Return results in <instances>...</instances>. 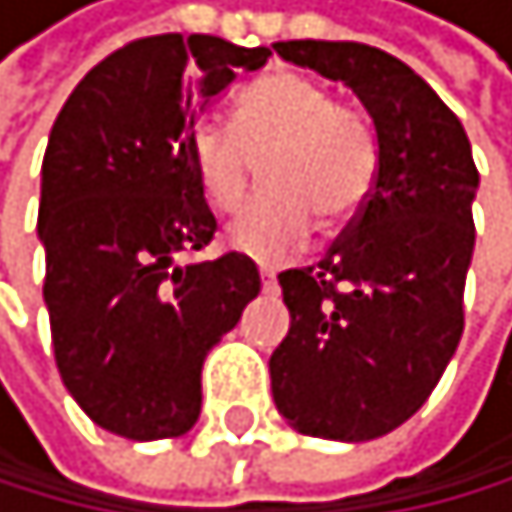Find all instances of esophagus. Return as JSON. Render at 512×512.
<instances>
[{"instance_id": "esophagus-1", "label": "esophagus", "mask_w": 512, "mask_h": 512, "mask_svg": "<svg viewBox=\"0 0 512 512\" xmlns=\"http://www.w3.org/2000/svg\"><path fill=\"white\" fill-rule=\"evenodd\" d=\"M262 291H275V278L269 272H262Z\"/></svg>"}]
</instances>
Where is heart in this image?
<instances>
[{
  "label": "heart",
  "mask_w": 512,
  "mask_h": 512,
  "mask_svg": "<svg viewBox=\"0 0 512 512\" xmlns=\"http://www.w3.org/2000/svg\"><path fill=\"white\" fill-rule=\"evenodd\" d=\"M262 160L269 195L240 211L224 240L259 266H282L311 243L314 221L336 230L362 208L378 150L362 111L311 76L278 73L243 95L234 127L208 118L192 134L198 182L217 211L240 208Z\"/></svg>",
  "instance_id": "b5f03b06"
}]
</instances>
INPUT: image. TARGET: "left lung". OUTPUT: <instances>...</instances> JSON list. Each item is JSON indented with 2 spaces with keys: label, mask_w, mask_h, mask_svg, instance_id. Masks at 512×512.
Instances as JSON below:
<instances>
[{
  "label": "left lung",
  "mask_w": 512,
  "mask_h": 512,
  "mask_svg": "<svg viewBox=\"0 0 512 512\" xmlns=\"http://www.w3.org/2000/svg\"><path fill=\"white\" fill-rule=\"evenodd\" d=\"M275 54L352 89L378 172L330 253L278 275L291 327L269 359L272 397L304 436L368 442L426 404L462 340L478 169L462 121L385 50L278 41Z\"/></svg>",
  "instance_id": "obj_1"
}]
</instances>
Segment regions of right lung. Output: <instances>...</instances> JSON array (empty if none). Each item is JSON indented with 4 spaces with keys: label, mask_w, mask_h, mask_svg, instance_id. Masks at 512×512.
<instances>
[{
    "label": "right lung",
    "mask_w": 512,
    "mask_h": 512,
    "mask_svg": "<svg viewBox=\"0 0 512 512\" xmlns=\"http://www.w3.org/2000/svg\"><path fill=\"white\" fill-rule=\"evenodd\" d=\"M269 57L211 34L144 37L89 70L50 131L37 237L54 356L73 401L121 439L192 430L201 365L259 295L253 259L176 256L217 230L192 163L198 115Z\"/></svg>",
    "instance_id": "right-lung-1"
}]
</instances>
